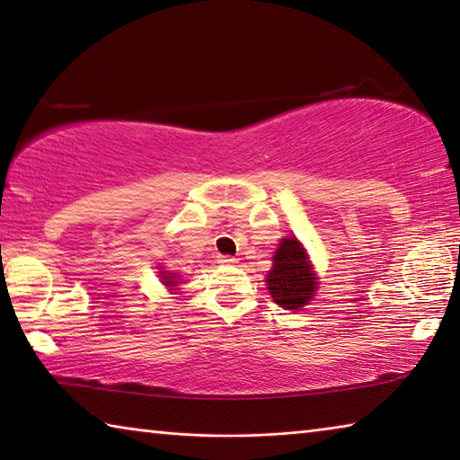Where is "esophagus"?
<instances>
[{
	"mask_svg": "<svg viewBox=\"0 0 460 460\" xmlns=\"http://www.w3.org/2000/svg\"><path fill=\"white\" fill-rule=\"evenodd\" d=\"M217 261H220L222 265H236V262H238V259H234V257H228V254H222V257L217 259Z\"/></svg>",
	"mask_w": 460,
	"mask_h": 460,
	"instance_id": "34e87169",
	"label": "esophagus"
}]
</instances>
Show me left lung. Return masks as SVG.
Segmentation results:
<instances>
[{
  "instance_id": "left-lung-1",
  "label": "left lung",
  "mask_w": 460,
  "mask_h": 460,
  "mask_svg": "<svg viewBox=\"0 0 460 460\" xmlns=\"http://www.w3.org/2000/svg\"><path fill=\"white\" fill-rule=\"evenodd\" d=\"M269 293L285 310H297L312 299L315 277L297 238H283L277 248L273 269L267 275Z\"/></svg>"
}]
</instances>
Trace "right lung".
Wrapping results in <instances>:
<instances>
[{
	"instance_id": "1",
	"label": "right lung",
	"mask_w": 460,
	"mask_h": 460,
	"mask_svg": "<svg viewBox=\"0 0 460 460\" xmlns=\"http://www.w3.org/2000/svg\"><path fill=\"white\" fill-rule=\"evenodd\" d=\"M163 283L169 285V288H175V275H172V273H163Z\"/></svg>"
}]
</instances>
